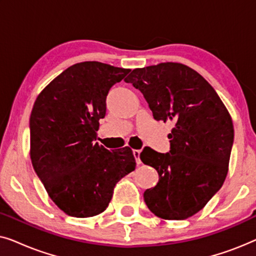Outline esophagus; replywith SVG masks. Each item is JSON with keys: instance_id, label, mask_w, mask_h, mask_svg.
Returning a JSON list of instances; mask_svg holds the SVG:
<instances>
[{"instance_id": "34e87169", "label": "esophagus", "mask_w": 256, "mask_h": 256, "mask_svg": "<svg viewBox=\"0 0 256 256\" xmlns=\"http://www.w3.org/2000/svg\"><path fill=\"white\" fill-rule=\"evenodd\" d=\"M140 154H141V150H138V149L132 150V155H134L135 160H136V163H138V164H141V158H140Z\"/></svg>"}]
</instances>
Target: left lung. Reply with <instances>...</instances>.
Instances as JSON below:
<instances>
[{"label": "left lung", "instance_id": "left-lung-1", "mask_svg": "<svg viewBox=\"0 0 256 256\" xmlns=\"http://www.w3.org/2000/svg\"><path fill=\"white\" fill-rule=\"evenodd\" d=\"M124 82L143 94L156 121L174 124L169 152L146 146L140 154L158 172V183L143 194L146 204L163 219L192 216L227 176L234 141L228 110L198 72L178 62L135 68Z\"/></svg>", "mask_w": 256, "mask_h": 256}]
</instances>
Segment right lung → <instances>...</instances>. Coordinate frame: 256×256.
Masks as SVG:
<instances>
[{
	"mask_svg": "<svg viewBox=\"0 0 256 256\" xmlns=\"http://www.w3.org/2000/svg\"><path fill=\"white\" fill-rule=\"evenodd\" d=\"M129 71L99 62H79L52 80L34 101L31 162L66 214L88 218L104 212L115 184L135 169L130 148L110 152L96 142L108 92Z\"/></svg>",
	"mask_w": 256,
	"mask_h": 256,
	"instance_id": "add662e5",
	"label": "right lung"
}]
</instances>
